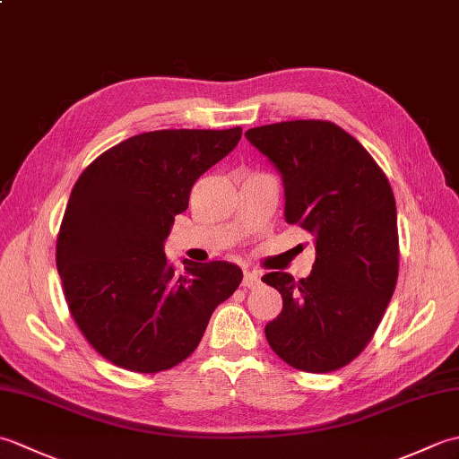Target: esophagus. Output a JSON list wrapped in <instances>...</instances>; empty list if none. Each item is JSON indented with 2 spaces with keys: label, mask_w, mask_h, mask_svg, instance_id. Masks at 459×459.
<instances>
[{
  "label": "esophagus",
  "mask_w": 459,
  "mask_h": 459,
  "mask_svg": "<svg viewBox=\"0 0 459 459\" xmlns=\"http://www.w3.org/2000/svg\"><path fill=\"white\" fill-rule=\"evenodd\" d=\"M242 284L247 288H258L260 286V274L258 272L245 270V278H242Z\"/></svg>",
  "instance_id": "esophagus-1"
}]
</instances>
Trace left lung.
Segmentation results:
<instances>
[{
	"mask_svg": "<svg viewBox=\"0 0 459 459\" xmlns=\"http://www.w3.org/2000/svg\"><path fill=\"white\" fill-rule=\"evenodd\" d=\"M245 135L281 175L286 222L311 232L316 248L309 276H262L284 299L266 339L294 368L331 373L365 349L393 298V189L363 145L331 122L268 124Z\"/></svg>",
	"mask_w": 459,
	"mask_h": 459,
	"instance_id": "1",
	"label": "left lung"
}]
</instances>
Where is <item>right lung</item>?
<instances>
[{"label":"right lung","instance_id":"right-lung-1","mask_svg":"<svg viewBox=\"0 0 459 459\" xmlns=\"http://www.w3.org/2000/svg\"><path fill=\"white\" fill-rule=\"evenodd\" d=\"M242 128L158 130L104 152L74 183L56 238L68 309L89 343L134 373L187 359L214 307L235 294L232 262L165 258L175 214L193 183L237 148Z\"/></svg>","mask_w":459,"mask_h":459}]
</instances>
